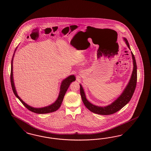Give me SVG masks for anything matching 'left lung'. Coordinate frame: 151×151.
I'll return each instance as SVG.
<instances>
[{"mask_svg": "<svg viewBox=\"0 0 151 151\" xmlns=\"http://www.w3.org/2000/svg\"><path fill=\"white\" fill-rule=\"evenodd\" d=\"M126 45H127L129 49H130V46L129 43L127 38H123ZM133 63V71L130 77L129 81L127 84L123 93L120 95L119 96L113 101L111 104H109L106 106H99L95 105L94 104L90 103L87 99L86 98V95L85 94L83 88L81 84L80 86V95L81 96V99L83 100L85 106L91 112L95 114L100 115H110L113 114L117 112L119 110L121 109L125 105L128 104L130 99L132 98L133 93L135 90L137 80V64L135 61V57L132 52H131Z\"/></svg>", "mask_w": 151, "mask_h": 151, "instance_id": "1", "label": "left lung"}]
</instances>
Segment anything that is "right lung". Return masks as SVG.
<instances>
[{
	"label": "right lung",
	"mask_w": 151,
	"mask_h": 151,
	"mask_svg": "<svg viewBox=\"0 0 151 151\" xmlns=\"http://www.w3.org/2000/svg\"><path fill=\"white\" fill-rule=\"evenodd\" d=\"M17 48L14 51V53L13 54V56L12 59V61H11L12 63H11V82L12 88L14 94L16 95V97L21 101V103L24 105V106L26 108L33 113H35L37 114H46V113H52V112L56 111L61 106V105L63 103L64 96L66 94L70 85L72 82L75 81V80H76L75 76L73 75H70L69 76H68L67 78H66L63 80L61 83V86H60V93L58 94V96L55 103H53V104L50 105H48L47 106L40 108H33L32 106H31L28 105V104H27L26 103H24L20 98V97L18 95L17 91H16V88H15L14 83L13 74V58L14 56V53L16 51Z\"/></svg>",
	"instance_id": "obj_1"
}]
</instances>
